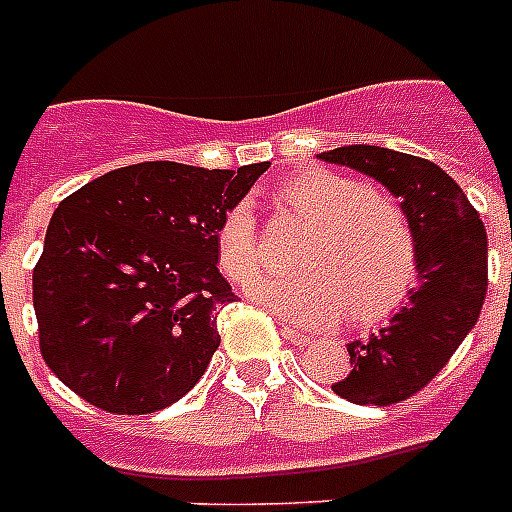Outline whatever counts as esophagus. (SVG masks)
<instances>
[{"label": "esophagus", "instance_id": "esophagus-1", "mask_svg": "<svg viewBox=\"0 0 512 512\" xmlns=\"http://www.w3.org/2000/svg\"><path fill=\"white\" fill-rule=\"evenodd\" d=\"M281 335H284V340L287 342H292V345H300V348H305V345H311L313 342V337L303 335V332L295 327H284L281 329Z\"/></svg>", "mask_w": 512, "mask_h": 512}]
</instances>
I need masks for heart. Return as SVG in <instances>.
I'll return each mask as SVG.
<instances>
[{
	"mask_svg": "<svg viewBox=\"0 0 512 512\" xmlns=\"http://www.w3.org/2000/svg\"><path fill=\"white\" fill-rule=\"evenodd\" d=\"M273 201L311 225L297 249L300 271L249 281L257 305L295 324L335 319L342 308L356 324H377L404 303L417 279V244L388 193L340 172L308 170L284 180ZM215 255L231 281L257 271V228L244 204L217 225Z\"/></svg>",
	"mask_w": 512,
	"mask_h": 512,
	"instance_id": "1",
	"label": "heart"
}]
</instances>
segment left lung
I'll list each match as a JSON object with an SVG mask.
<instances>
[{"mask_svg": "<svg viewBox=\"0 0 512 512\" xmlns=\"http://www.w3.org/2000/svg\"><path fill=\"white\" fill-rule=\"evenodd\" d=\"M374 177L396 199L417 244L409 303L366 340L348 342V377L332 382L353 404L390 406L414 396L446 366L476 327L486 297V228L462 188L438 164L380 146L316 154Z\"/></svg>", "mask_w": 512, "mask_h": 512, "instance_id": "8db88e82", "label": "left lung"}]
</instances>
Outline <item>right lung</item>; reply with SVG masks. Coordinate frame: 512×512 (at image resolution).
Wrapping results in <instances>:
<instances>
[{
	"mask_svg": "<svg viewBox=\"0 0 512 512\" xmlns=\"http://www.w3.org/2000/svg\"><path fill=\"white\" fill-rule=\"evenodd\" d=\"M271 164L204 170L143 162L63 199L34 268L39 348L76 396L151 414L201 380L233 303L215 233Z\"/></svg>",
	"mask_w": 512,
	"mask_h": 512,
	"instance_id": "right-lung-1",
	"label": "right lung"
}]
</instances>
